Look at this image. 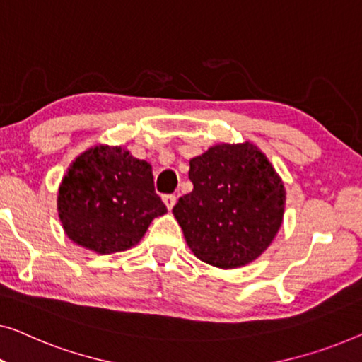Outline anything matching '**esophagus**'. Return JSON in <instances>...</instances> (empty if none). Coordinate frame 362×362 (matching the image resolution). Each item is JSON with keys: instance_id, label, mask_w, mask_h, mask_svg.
Returning <instances> with one entry per match:
<instances>
[{"instance_id": "obj_1", "label": "esophagus", "mask_w": 362, "mask_h": 362, "mask_svg": "<svg viewBox=\"0 0 362 362\" xmlns=\"http://www.w3.org/2000/svg\"><path fill=\"white\" fill-rule=\"evenodd\" d=\"M162 200H164L167 210H172V208H174V205H175L177 198H175V195H164V197H162Z\"/></svg>"}]
</instances>
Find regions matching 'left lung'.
<instances>
[{
  "mask_svg": "<svg viewBox=\"0 0 362 362\" xmlns=\"http://www.w3.org/2000/svg\"><path fill=\"white\" fill-rule=\"evenodd\" d=\"M188 179L193 190L172 213L200 261L236 269L266 251L282 225L285 188L256 146H213L190 160Z\"/></svg>",
  "mask_w": 362,
  "mask_h": 362,
  "instance_id": "1",
  "label": "left lung"
}]
</instances>
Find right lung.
Returning <instances> with one entry per match:
<instances>
[{"label":"right lung","instance_id":"obj_1","mask_svg":"<svg viewBox=\"0 0 362 362\" xmlns=\"http://www.w3.org/2000/svg\"><path fill=\"white\" fill-rule=\"evenodd\" d=\"M67 236L98 254L126 251L167 213L152 167L118 146H95L69 167L57 197Z\"/></svg>","mask_w":362,"mask_h":362}]
</instances>
